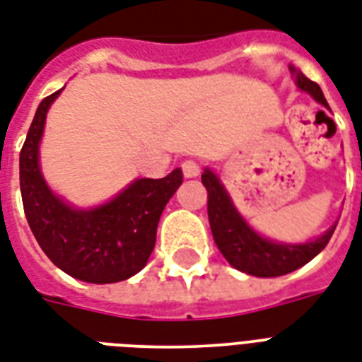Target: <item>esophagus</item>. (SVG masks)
I'll list each match as a JSON object with an SVG mask.
<instances>
[{"mask_svg": "<svg viewBox=\"0 0 362 362\" xmlns=\"http://www.w3.org/2000/svg\"><path fill=\"white\" fill-rule=\"evenodd\" d=\"M182 173H184L186 178H195V176H199L201 173L199 163L193 161V159H187V161L182 163Z\"/></svg>", "mask_w": 362, "mask_h": 362, "instance_id": "obj_1", "label": "esophagus"}]
</instances>
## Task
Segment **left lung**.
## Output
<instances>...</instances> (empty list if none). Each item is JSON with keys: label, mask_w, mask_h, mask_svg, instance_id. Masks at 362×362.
<instances>
[{"label": "left lung", "mask_w": 362, "mask_h": 362, "mask_svg": "<svg viewBox=\"0 0 362 362\" xmlns=\"http://www.w3.org/2000/svg\"><path fill=\"white\" fill-rule=\"evenodd\" d=\"M291 74L296 79L298 89L313 96L321 106L328 107L327 98L315 81L308 79L294 66H291ZM201 182L209 193L206 211H209V222H211V231L216 247L231 266L248 275L279 277V275H286L298 267L305 266L327 247L336 230L334 224L321 237L308 243H298V245L272 241L248 226L247 220L239 214L233 205L230 193L226 192L224 184L211 169H205V173L201 175Z\"/></svg>", "instance_id": "left-lung-1"}]
</instances>
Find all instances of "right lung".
<instances>
[{
  "instance_id": "add662e5",
  "label": "right lung",
  "mask_w": 362,
  "mask_h": 362,
  "mask_svg": "<svg viewBox=\"0 0 362 362\" xmlns=\"http://www.w3.org/2000/svg\"><path fill=\"white\" fill-rule=\"evenodd\" d=\"M62 89L41 100L21 151V193L30 230L62 272L106 285L136 275L156 247L159 218L182 184V170L165 178H136L104 205L76 209L47 186L40 144L49 107Z\"/></svg>"
}]
</instances>
